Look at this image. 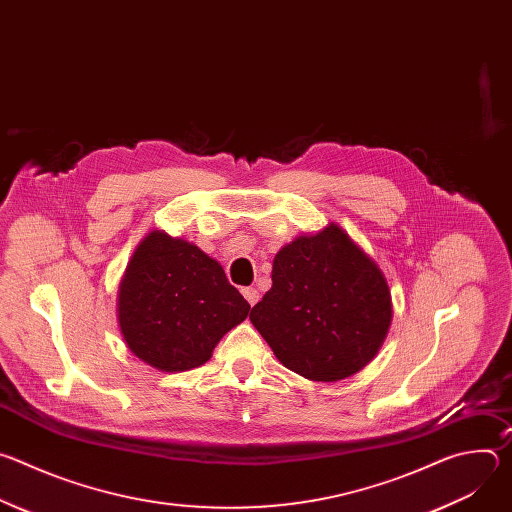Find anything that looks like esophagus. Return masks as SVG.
<instances>
[{
	"label": "esophagus",
	"instance_id": "esophagus-1",
	"mask_svg": "<svg viewBox=\"0 0 512 512\" xmlns=\"http://www.w3.org/2000/svg\"><path fill=\"white\" fill-rule=\"evenodd\" d=\"M241 294H243V298H245L251 306H255V304L259 302V291H257L255 287H243Z\"/></svg>",
	"mask_w": 512,
	"mask_h": 512
}]
</instances>
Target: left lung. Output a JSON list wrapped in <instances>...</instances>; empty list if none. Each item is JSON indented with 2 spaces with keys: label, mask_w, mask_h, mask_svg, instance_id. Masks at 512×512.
Listing matches in <instances>:
<instances>
[{
  "label": "left lung",
  "mask_w": 512,
  "mask_h": 512,
  "mask_svg": "<svg viewBox=\"0 0 512 512\" xmlns=\"http://www.w3.org/2000/svg\"><path fill=\"white\" fill-rule=\"evenodd\" d=\"M271 281L249 320L289 371L334 383L383 346L393 318L387 279L336 223L285 245Z\"/></svg>",
  "instance_id": "obj_1"
}]
</instances>
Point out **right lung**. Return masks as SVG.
<instances>
[{
	"label": "right lung",
	"instance_id": "obj_1",
	"mask_svg": "<svg viewBox=\"0 0 512 512\" xmlns=\"http://www.w3.org/2000/svg\"><path fill=\"white\" fill-rule=\"evenodd\" d=\"M249 310L221 263L164 231L137 245L117 294L127 348L164 373L200 367Z\"/></svg>",
	"mask_w": 512,
	"mask_h": 512
}]
</instances>
